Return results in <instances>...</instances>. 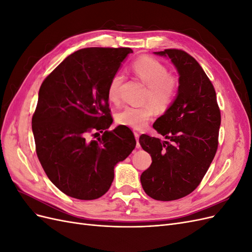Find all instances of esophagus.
<instances>
[{"instance_id": "obj_1", "label": "esophagus", "mask_w": 252, "mask_h": 252, "mask_svg": "<svg viewBox=\"0 0 252 252\" xmlns=\"http://www.w3.org/2000/svg\"><path fill=\"white\" fill-rule=\"evenodd\" d=\"M134 138L136 141V148H140V143H139V138H140V134L138 132H134Z\"/></svg>"}]
</instances>
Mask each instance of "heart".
<instances>
[{"label":"heart","mask_w":252,"mask_h":252,"mask_svg":"<svg viewBox=\"0 0 252 252\" xmlns=\"http://www.w3.org/2000/svg\"><path fill=\"white\" fill-rule=\"evenodd\" d=\"M131 70L147 86L145 102H149V104L139 107L126 106L117 113L116 121L122 126L140 130L146 127L155 116L156 107L158 110H166L172 104L178 93L179 82L173 75L168 74L163 63L146 56L135 60L131 64ZM123 82L124 75L122 73L112 75L107 88V96L110 102H119Z\"/></svg>","instance_id":"heart-1"}]
</instances>
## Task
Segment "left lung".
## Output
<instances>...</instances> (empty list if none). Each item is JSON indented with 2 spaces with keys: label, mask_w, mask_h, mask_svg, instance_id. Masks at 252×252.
<instances>
[{
  "label": "left lung",
  "mask_w": 252,
  "mask_h": 252,
  "mask_svg": "<svg viewBox=\"0 0 252 252\" xmlns=\"http://www.w3.org/2000/svg\"><path fill=\"white\" fill-rule=\"evenodd\" d=\"M179 73L174 101L154 124L166 139L142 134L140 145L152 163L141 175L144 191L158 201H173L199 186L216 156L220 112L216 90L203 68L187 52L165 49Z\"/></svg>",
  "instance_id": "left-lung-1"
}]
</instances>
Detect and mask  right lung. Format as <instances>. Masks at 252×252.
Wrapping results in <instances>:
<instances>
[{
    "label": "right lung",
    "mask_w": 252,
    "mask_h": 252,
    "mask_svg": "<svg viewBox=\"0 0 252 252\" xmlns=\"http://www.w3.org/2000/svg\"><path fill=\"white\" fill-rule=\"evenodd\" d=\"M131 48L90 47L68 56L44 80L32 117L37 158L61 191L95 200L108 191L114 166L136 142L128 127L112 131L107 88ZM105 130L96 141L91 131Z\"/></svg>",
    "instance_id": "add662e5"
}]
</instances>
